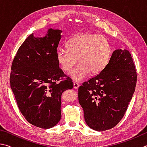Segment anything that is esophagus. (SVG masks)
I'll list each match as a JSON object with an SVG mask.
<instances>
[{
  "label": "esophagus",
  "mask_w": 147,
  "mask_h": 147,
  "mask_svg": "<svg viewBox=\"0 0 147 147\" xmlns=\"http://www.w3.org/2000/svg\"><path fill=\"white\" fill-rule=\"evenodd\" d=\"M79 86V84L78 83H77V82H74V88L75 89H78Z\"/></svg>",
  "instance_id": "esophagus-1"
}]
</instances>
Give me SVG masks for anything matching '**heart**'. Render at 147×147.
Returning <instances> with one entry per match:
<instances>
[{
	"instance_id": "obj_1",
	"label": "heart",
	"mask_w": 147,
	"mask_h": 147,
	"mask_svg": "<svg viewBox=\"0 0 147 147\" xmlns=\"http://www.w3.org/2000/svg\"><path fill=\"white\" fill-rule=\"evenodd\" d=\"M68 49L59 48L57 59L61 69L69 71L77 63L79 64L69 76L74 81L81 82L90 73L97 75L103 70L111 55V46L104 36L92 33L76 35L67 42Z\"/></svg>"
}]
</instances>
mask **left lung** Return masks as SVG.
<instances>
[{
  "label": "left lung",
  "mask_w": 147,
  "mask_h": 147,
  "mask_svg": "<svg viewBox=\"0 0 147 147\" xmlns=\"http://www.w3.org/2000/svg\"><path fill=\"white\" fill-rule=\"evenodd\" d=\"M136 83L137 72L129 51H114L103 70L79 87V102L88 127L97 131L115 127L125 115Z\"/></svg>",
  "instance_id": "obj_1"
}]
</instances>
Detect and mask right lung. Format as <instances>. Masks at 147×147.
Here are the masks:
<instances>
[{
  "instance_id": "add662e5",
  "label": "right lung",
  "mask_w": 147,
  "mask_h": 147,
  "mask_svg": "<svg viewBox=\"0 0 147 147\" xmlns=\"http://www.w3.org/2000/svg\"><path fill=\"white\" fill-rule=\"evenodd\" d=\"M61 30H48L43 38L28 37L11 64L10 86L18 108L28 122L41 128L53 127L61 118L62 93L74 86L59 68L57 48Z\"/></svg>"
}]
</instances>
